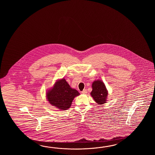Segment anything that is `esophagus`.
<instances>
[{
  "instance_id": "1",
  "label": "esophagus",
  "mask_w": 155,
  "mask_h": 155,
  "mask_svg": "<svg viewBox=\"0 0 155 155\" xmlns=\"http://www.w3.org/2000/svg\"><path fill=\"white\" fill-rule=\"evenodd\" d=\"M87 90H86V89H85V90H84L82 91L81 93H82V94H87Z\"/></svg>"
}]
</instances>
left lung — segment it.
<instances>
[{
    "label": "left lung",
    "instance_id": "1",
    "mask_svg": "<svg viewBox=\"0 0 155 155\" xmlns=\"http://www.w3.org/2000/svg\"><path fill=\"white\" fill-rule=\"evenodd\" d=\"M92 91L90 94L94 101L99 105H102L106 103L108 91L105 84L101 80H95L92 82Z\"/></svg>",
    "mask_w": 155,
    "mask_h": 155
}]
</instances>
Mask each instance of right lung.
<instances>
[{
  "label": "right lung",
  "instance_id": "right-lung-1",
  "mask_svg": "<svg viewBox=\"0 0 155 155\" xmlns=\"http://www.w3.org/2000/svg\"><path fill=\"white\" fill-rule=\"evenodd\" d=\"M80 95L76 90L72 89L65 79L58 80L52 88L46 92V98L51 105L60 110L70 107L74 99Z\"/></svg>",
  "mask_w": 155,
  "mask_h": 155
}]
</instances>
